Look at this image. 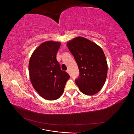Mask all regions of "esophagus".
<instances>
[{
	"label": "esophagus",
	"instance_id": "obj_1",
	"mask_svg": "<svg viewBox=\"0 0 134 134\" xmlns=\"http://www.w3.org/2000/svg\"><path fill=\"white\" fill-rule=\"evenodd\" d=\"M66 72H68V73L69 74V75L70 74V72L69 70H66Z\"/></svg>",
	"mask_w": 134,
	"mask_h": 134
}]
</instances>
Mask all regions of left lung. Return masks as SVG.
<instances>
[{
	"mask_svg": "<svg viewBox=\"0 0 134 134\" xmlns=\"http://www.w3.org/2000/svg\"><path fill=\"white\" fill-rule=\"evenodd\" d=\"M68 49L78 64L79 75L75 81L80 92L87 96L102 89L107 74V64L99 46L84 37H78L68 42Z\"/></svg>",
	"mask_w": 134,
	"mask_h": 134,
	"instance_id": "obj_1",
	"label": "left lung"
}]
</instances>
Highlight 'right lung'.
Segmentation results:
<instances>
[{"mask_svg":"<svg viewBox=\"0 0 134 134\" xmlns=\"http://www.w3.org/2000/svg\"><path fill=\"white\" fill-rule=\"evenodd\" d=\"M60 42L49 41L41 43L30 60L29 74L32 86L38 94L47 100L62 96L70 76L61 69L56 60Z\"/></svg>","mask_w":134,"mask_h":134,"instance_id":"obj_1","label":"right lung"}]
</instances>
